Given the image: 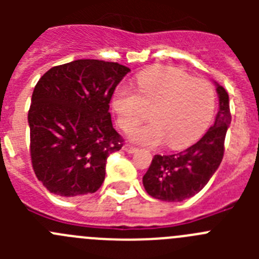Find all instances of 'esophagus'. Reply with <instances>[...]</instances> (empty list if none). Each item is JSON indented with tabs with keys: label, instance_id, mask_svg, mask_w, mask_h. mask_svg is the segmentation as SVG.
I'll return each instance as SVG.
<instances>
[{
	"label": "esophagus",
	"instance_id": "1",
	"mask_svg": "<svg viewBox=\"0 0 259 259\" xmlns=\"http://www.w3.org/2000/svg\"><path fill=\"white\" fill-rule=\"evenodd\" d=\"M123 149H124L127 153H135V152H137V148H135V146L131 145V144H125V145L123 146Z\"/></svg>",
	"mask_w": 259,
	"mask_h": 259
}]
</instances>
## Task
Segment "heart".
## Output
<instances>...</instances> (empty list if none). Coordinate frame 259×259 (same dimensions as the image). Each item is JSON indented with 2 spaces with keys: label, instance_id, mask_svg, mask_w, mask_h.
Instances as JSON below:
<instances>
[{
  "label": "heart",
  "instance_id": "1",
  "mask_svg": "<svg viewBox=\"0 0 259 259\" xmlns=\"http://www.w3.org/2000/svg\"><path fill=\"white\" fill-rule=\"evenodd\" d=\"M111 105L118 125L130 131L149 111V124L135 128L130 139L144 145L180 149L197 140L214 114L215 93L207 80L193 79L175 67L148 68L137 75L136 92L119 87Z\"/></svg>",
  "mask_w": 259,
  "mask_h": 259
}]
</instances>
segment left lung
I'll return each mask as SVG.
<instances>
[{
  "label": "left lung",
  "mask_w": 259,
  "mask_h": 259,
  "mask_svg": "<svg viewBox=\"0 0 259 259\" xmlns=\"http://www.w3.org/2000/svg\"><path fill=\"white\" fill-rule=\"evenodd\" d=\"M219 110L215 122L200 140L176 154L154 155L143 178L149 196L167 202L193 197L218 170L224 154V139L231 124L230 98L218 83Z\"/></svg>",
  "instance_id": "obj_1"
}]
</instances>
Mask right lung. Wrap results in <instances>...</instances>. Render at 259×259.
Here are the masks:
<instances>
[{
    "instance_id": "obj_1",
    "label": "right lung",
    "mask_w": 259,
    "mask_h": 259,
    "mask_svg": "<svg viewBox=\"0 0 259 259\" xmlns=\"http://www.w3.org/2000/svg\"><path fill=\"white\" fill-rule=\"evenodd\" d=\"M130 71L116 62L77 59L40 77L28 111L29 152L50 193L79 197L102 185L107 157L123 146L109 104Z\"/></svg>"
}]
</instances>
